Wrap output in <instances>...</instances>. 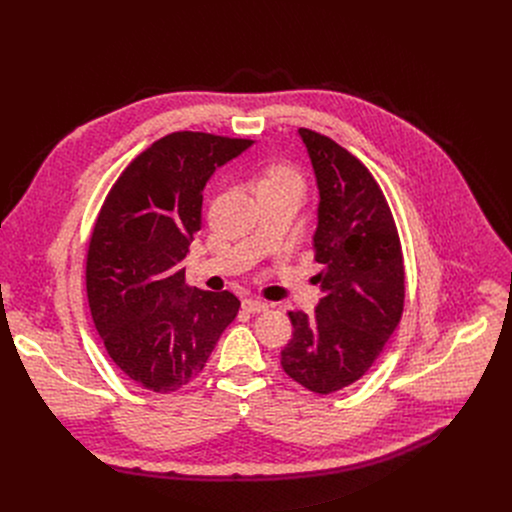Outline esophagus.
I'll return each mask as SVG.
<instances>
[{
  "instance_id": "obj_1",
  "label": "esophagus",
  "mask_w": 512,
  "mask_h": 512,
  "mask_svg": "<svg viewBox=\"0 0 512 512\" xmlns=\"http://www.w3.org/2000/svg\"><path fill=\"white\" fill-rule=\"evenodd\" d=\"M243 310L249 312V314H259V312H267V310H269V304H265V302H261V300H251V298H247V300H243Z\"/></svg>"
}]
</instances>
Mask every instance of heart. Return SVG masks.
Here are the masks:
<instances>
[{
	"label": "heart",
	"instance_id": "1",
	"mask_svg": "<svg viewBox=\"0 0 512 512\" xmlns=\"http://www.w3.org/2000/svg\"><path fill=\"white\" fill-rule=\"evenodd\" d=\"M269 188H300L304 190V178L298 168L285 162L265 166L257 176V190Z\"/></svg>",
	"mask_w": 512,
	"mask_h": 512
}]
</instances>
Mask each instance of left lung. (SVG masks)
I'll return each mask as SVG.
<instances>
[{
  "instance_id": "obj_1",
  "label": "left lung",
  "mask_w": 512,
  "mask_h": 512,
  "mask_svg": "<svg viewBox=\"0 0 512 512\" xmlns=\"http://www.w3.org/2000/svg\"><path fill=\"white\" fill-rule=\"evenodd\" d=\"M320 190L314 257L322 298L314 316L287 312V377L328 395L356 383L383 352L405 306V265L389 202L356 156L300 127Z\"/></svg>"
}]
</instances>
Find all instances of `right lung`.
Segmentation results:
<instances>
[{
	"mask_svg": "<svg viewBox=\"0 0 512 512\" xmlns=\"http://www.w3.org/2000/svg\"><path fill=\"white\" fill-rule=\"evenodd\" d=\"M251 139L174 131L111 186L87 249V298L109 358L154 393L188 385L239 314L231 291L186 285L182 261L202 225V190Z\"/></svg>",
	"mask_w": 512,
	"mask_h": 512,
	"instance_id": "add662e5",
	"label": "right lung"
}]
</instances>
